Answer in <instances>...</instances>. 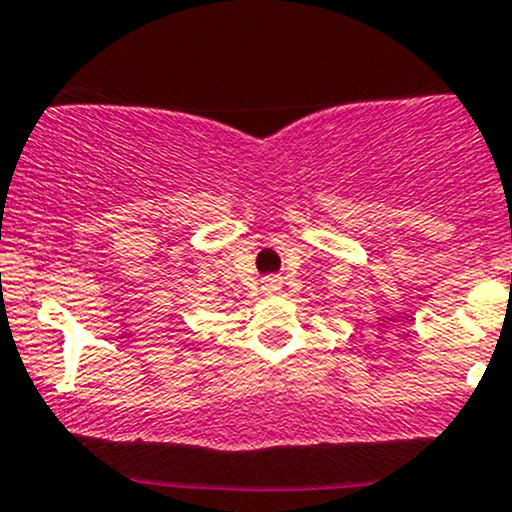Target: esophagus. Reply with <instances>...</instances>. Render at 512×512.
Segmentation results:
<instances>
[{
  "label": "esophagus",
  "mask_w": 512,
  "mask_h": 512,
  "mask_svg": "<svg viewBox=\"0 0 512 512\" xmlns=\"http://www.w3.org/2000/svg\"><path fill=\"white\" fill-rule=\"evenodd\" d=\"M263 291H266V293H276V291H281V278H278V276H268V278H263Z\"/></svg>",
  "instance_id": "1"
}]
</instances>
